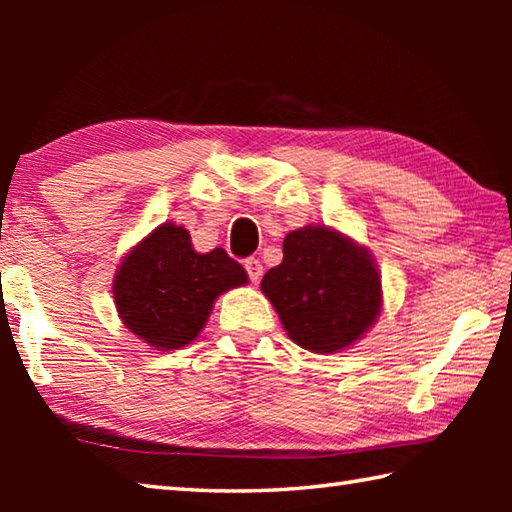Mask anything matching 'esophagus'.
<instances>
[{
    "label": "esophagus",
    "mask_w": 512,
    "mask_h": 512,
    "mask_svg": "<svg viewBox=\"0 0 512 512\" xmlns=\"http://www.w3.org/2000/svg\"><path fill=\"white\" fill-rule=\"evenodd\" d=\"M244 268L248 271V277L253 282H259L262 280V273H264V266H262V262H259V259H255V257H248V259H244Z\"/></svg>",
    "instance_id": "34e87169"
}]
</instances>
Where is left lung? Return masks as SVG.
I'll use <instances>...</instances> for the list:
<instances>
[{
	"instance_id": "obj_1",
	"label": "left lung",
	"mask_w": 512,
	"mask_h": 512,
	"mask_svg": "<svg viewBox=\"0 0 512 512\" xmlns=\"http://www.w3.org/2000/svg\"><path fill=\"white\" fill-rule=\"evenodd\" d=\"M282 264L264 275L289 339L334 354L363 339L384 305L381 275L366 246L329 225L309 223L284 237Z\"/></svg>"
}]
</instances>
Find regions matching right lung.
Returning a JSON list of instances; mask_svg holds the SVG:
<instances>
[{"mask_svg": "<svg viewBox=\"0 0 512 512\" xmlns=\"http://www.w3.org/2000/svg\"><path fill=\"white\" fill-rule=\"evenodd\" d=\"M248 273L223 248L196 253L185 225L164 221L128 250L112 277L121 323L153 350L169 352L203 332L221 293Z\"/></svg>", "mask_w": 512, "mask_h": 512, "instance_id": "obj_1", "label": "right lung"}]
</instances>
